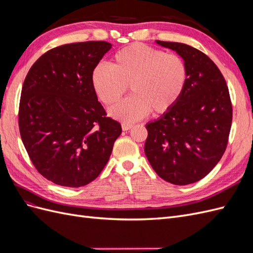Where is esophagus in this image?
Wrapping results in <instances>:
<instances>
[{"mask_svg":"<svg viewBox=\"0 0 253 253\" xmlns=\"http://www.w3.org/2000/svg\"><path fill=\"white\" fill-rule=\"evenodd\" d=\"M121 126H122V129H124V131H128L129 128L133 127L132 125H128V124H122Z\"/></svg>","mask_w":253,"mask_h":253,"instance_id":"obj_1","label":"esophagus"}]
</instances>
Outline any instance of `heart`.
Segmentation results:
<instances>
[{
	"label": "heart",
	"mask_w": 253,
	"mask_h": 253,
	"mask_svg": "<svg viewBox=\"0 0 253 253\" xmlns=\"http://www.w3.org/2000/svg\"><path fill=\"white\" fill-rule=\"evenodd\" d=\"M91 82L100 100L111 105L117 102L127 86L129 97L109 110L110 116L126 124L171 110L178 101L187 82V68L174 53L134 43L115 53L111 66L97 65Z\"/></svg>",
	"instance_id": "heart-1"
}]
</instances>
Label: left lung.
I'll list each match as a JSON object with an SVG mask.
<instances>
[{
  "mask_svg": "<svg viewBox=\"0 0 253 253\" xmlns=\"http://www.w3.org/2000/svg\"><path fill=\"white\" fill-rule=\"evenodd\" d=\"M156 43L182 58L187 82L173 108L145 126L144 153L159 177L185 186L209 174L225 153L231 100L223 75L204 52L183 43Z\"/></svg>",
  "mask_w": 253,
  "mask_h": 253,
  "instance_id": "left-lung-1",
  "label": "left lung"
}]
</instances>
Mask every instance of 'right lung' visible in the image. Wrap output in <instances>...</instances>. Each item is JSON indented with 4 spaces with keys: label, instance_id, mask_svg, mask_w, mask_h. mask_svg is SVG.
Segmentation results:
<instances>
[{
    "label": "right lung",
    "instance_id": "right-lung-1",
    "mask_svg": "<svg viewBox=\"0 0 253 253\" xmlns=\"http://www.w3.org/2000/svg\"><path fill=\"white\" fill-rule=\"evenodd\" d=\"M111 48L104 41L52 48L36 61L23 83V144L38 172L57 185L78 188L96 179L121 134L91 82L94 68Z\"/></svg>",
    "mask_w": 253,
    "mask_h": 253
}]
</instances>
